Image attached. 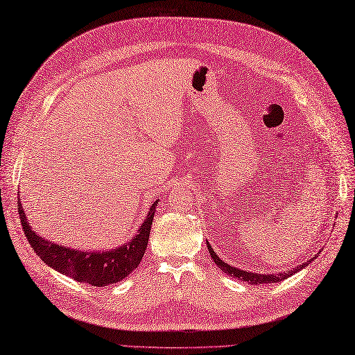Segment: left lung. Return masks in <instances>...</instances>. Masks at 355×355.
Masks as SVG:
<instances>
[{"instance_id": "obj_1", "label": "left lung", "mask_w": 355, "mask_h": 355, "mask_svg": "<svg viewBox=\"0 0 355 355\" xmlns=\"http://www.w3.org/2000/svg\"><path fill=\"white\" fill-rule=\"evenodd\" d=\"M207 245V250H209V254L212 257V261L215 262V265H217L220 270L223 272H226L227 275H230V277H235L238 280H243V282H247L250 284H268V283H279L282 280H286L288 277H291V275H293L295 272H298L300 270H302V268H306L309 263L313 262V259H309V261H306L302 265H298L293 268V270H288L284 272H279V274H259V272H250V271H245V270H239V268H235L232 266L229 263H226L224 261H221V259L217 256V253L214 252V248L209 245V243H206Z\"/></svg>"}]
</instances>
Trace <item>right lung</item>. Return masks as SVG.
Returning a JSON list of instances; mask_svg holds the SVG:
<instances>
[{
  "instance_id": "right-lung-1",
  "label": "right lung",
  "mask_w": 355,
  "mask_h": 355,
  "mask_svg": "<svg viewBox=\"0 0 355 355\" xmlns=\"http://www.w3.org/2000/svg\"><path fill=\"white\" fill-rule=\"evenodd\" d=\"M158 200L159 198H157L149 207L148 215L144 217L143 224L132 239L128 244L112 248L110 252H105V250L89 252V250L71 248L36 235V232L31 229L27 220V214L24 212L21 197H18V212L25 236L43 262L76 282L102 288L123 280L140 265L146 248H148L149 233Z\"/></svg>"
}]
</instances>
